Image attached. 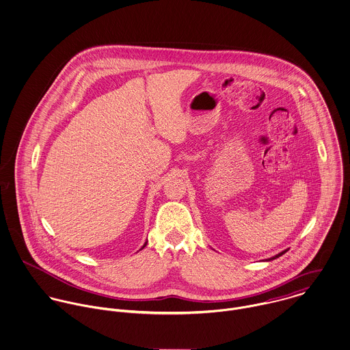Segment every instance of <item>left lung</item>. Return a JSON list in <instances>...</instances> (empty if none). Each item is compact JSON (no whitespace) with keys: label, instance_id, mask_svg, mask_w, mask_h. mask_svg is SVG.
I'll list each match as a JSON object with an SVG mask.
<instances>
[{"label":"left lung","instance_id":"obj_1","mask_svg":"<svg viewBox=\"0 0 350 350\" xmlns=\"http://www.w3.org/2000/svg\"><path fill=\"white\" fill-rule=\"evenodd\" d=\"M287 250H284L282 253H280V254L274 255V256H271V258H269V259H266V260H273V259H275V258H278V256H281V255L285 254Z\"/></svg>","mask_w":350,"mask_h":350}]
</instances>
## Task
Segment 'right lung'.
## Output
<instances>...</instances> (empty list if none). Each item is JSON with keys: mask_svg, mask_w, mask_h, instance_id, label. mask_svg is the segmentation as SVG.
<instances>
[{"mask_svg": "<svg viewBox=\"0 0 350 350\" xmlns=\"http://www.w3.org/2000/svg\"><path fill=\"white\" fill-rule=\"evenodd\" d=\"M146 245H147V242H146V243H144V246H143V247H146ZM143 247H142V249H143Z\"/></svg>", "mask_w": 350, "mask_h": 350, "instance_id": "add662e5", "label": "right lung"}]
</instances>
